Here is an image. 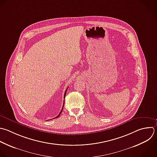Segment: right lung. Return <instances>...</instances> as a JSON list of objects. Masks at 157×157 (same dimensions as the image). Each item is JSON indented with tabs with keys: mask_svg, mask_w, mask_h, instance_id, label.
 I'll return each mask as SVG.
<instances>
[{
	"mask_svg": "<svg viewBox=\"0 0 157 157\" xmlns=\"http://www.w3.org/2000/svg\"><path fill=\"white\" fill-rule=\"evenodd\" d=\"M67 90H66V91H65V93H64V98H65V96H66V91H67ZM64 102H63V108H62V110H61V111L60 112V113H59V115H58L57 117H56L55 118H58V117H59L60 114L61 113V112H62V111H63V107H64Z\"/></svg>",
	"mask_w": 157,
	"mask_h": 157,
	"instance_id": "add662e5",
	"label": "right lung"
}]
</instances>
